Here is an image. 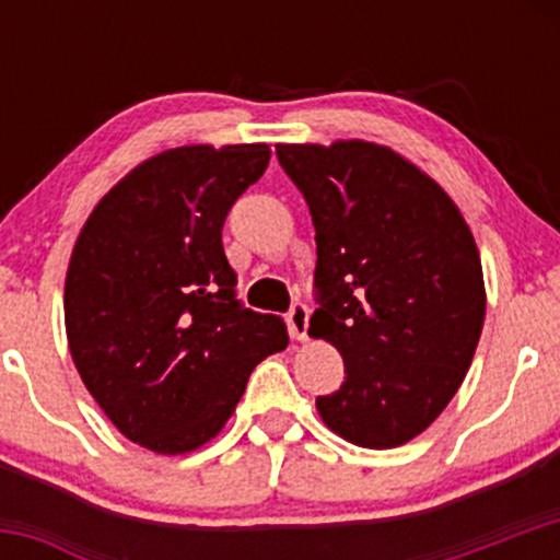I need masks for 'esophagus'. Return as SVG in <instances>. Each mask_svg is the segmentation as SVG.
<instances>
[{"label":"esophagus","mask_w":560,"mask_h":560,"mask_svg":"<svg viewBox=\"0 0 560 560\" xmlns=\"http://www.w3.org/2000/svg\"><path fill=\"white\" fill-rule=\"evenodd\" d=\"M287 325H290L292 338L298 341H308V308L303 303H295L287 314Z\"/></svg>","instance_id":"34e87169"}]
</instances>
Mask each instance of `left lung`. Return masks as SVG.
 Wrapping results in <instances>:
<instances>
[{
	"label": "left lung",
	"mask_w": 560,
	"mask_h": 560,
	"mask_svg": "<svg viewBox=\"0 0 560 560\" xmlns=\"http://www.w3.org/2000/svg\"><path fill=\"white\" fill-rule=\"evenodd\" d=\"M276 154L316 230L312 336L341 352L347 374L316 411L358 447H400L447 409L477 352L488 295L471 230L431 175L382 143Z\"/></svg>",
	"instance_id": "8db88e82"
}]
</instances>
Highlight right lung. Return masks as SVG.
Masks as SVG:
<instances>
[{
  "label": "right lung",
  "instance_id": "right-lung-1",
  "mask_svg": "<svg viewBox=\"0 0 560 560\" xmlns=\"http://www.w3.org/2000/svg\"><path fill=\"white\" fill-rule=\"evenodd\" d=\"M268 160V143L160 151L94 206L72 246V363L107 420L156 455L217 439L254 365L290 343L279 316L235 301L222 246L230 208Z\"/></svg>",
  "mask_w": 560,
  "mask_h": 560
}]
</instances>
